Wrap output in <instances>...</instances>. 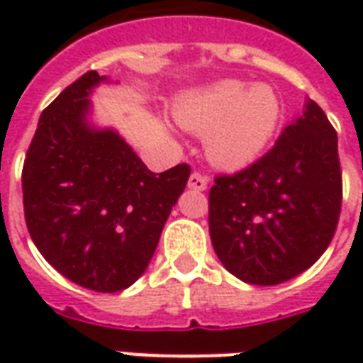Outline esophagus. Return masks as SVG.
Returning <instances> with one entry per match:
<instances>
[{"label": "esophagus", "mask_w": 363, "mask_h": 363, "mask_svg": "<svg viewBox=\"0 0 363 363\" xmlns=\"http://www.w3.org/2000/svg\"><path fill=\"white\" fill-rule=\"evenodd\" d=\"M189 189L192 190H206L208 189V177L200 173H192L189 177Z\"/></svg>", "instance_id": "1"}]
</instances>
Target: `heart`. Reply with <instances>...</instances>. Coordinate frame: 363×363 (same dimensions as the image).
Wrapping results in <instances>:
<instances>
[{
	"mask_svg": "<svg viewBox=\"0 0 363 363\" xmlns=\"http://www.w3.org/2000/svg\"><path fill=\"white\" fill-rule=\"evenodd\" d=\"M174 116L194 134H206L216 165L241 169L264 153L281 120L280 96L270 85L228 79L184 95Z\"/></svg>",
	"mask_w": 363,
	"mask_h": 363,
	"instance_id": "b5f03b06",
	"label": "heart"
}]
</instances>
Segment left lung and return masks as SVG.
I'll return each mask as SVG.
<instances>
[{
    "instance_id": "left-lung-1",
    "label": "left lung",
    "mask_w": 363,
    "mask_h": 363,
    "mask_svg": "<svg viewBox=\"0 0 363 363\" xmlns=\"http://www.w3.org/2000/svg\"><path fill=\"white\" fill-rule=\"evenodd\" d=\"M342 204L338 138L315 101L264 157L210 190V237L221 264L252 286H276L313 267Z\"/></svg>"
}]
</instances>
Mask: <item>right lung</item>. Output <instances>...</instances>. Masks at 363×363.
Instances as JSON below:
<instances>
[{
    "label": "right lung",
    "instance_id": "add662e5",
    "mask_svg": "<svg viewBox=\"0 0 363 363\" xmlns=\"http://www.w3.org/2000/svg\"><path fill=\"white\" fill-rule=\"evenodd\" d=\"M87 72L40 114L23 165V206L36 249L77 286L114 294L150 264L186 186V163L151 173L112 128L91 124Z\"/></svg>",
    "mask_w": 363,
    "mask_h": 363
}]
</instances>
